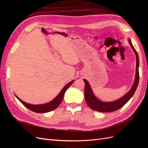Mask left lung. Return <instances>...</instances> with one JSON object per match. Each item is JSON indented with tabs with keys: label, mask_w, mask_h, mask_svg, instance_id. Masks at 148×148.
<instances>
[{
	"label": "left lung",
	"mask_w": 148,
	"mask_h": 148,
	"mask_svg": "<svg viewBox=\"0 0 148 148\" xmlns=\"http://www.w3.org/2000/svg\"><path fill=\"white\" fill-rule=\"evenodd\" d=\"M128 42L130 44V46L133 49V51L135 52L136 55V74H135V79L134 81V83L132 88L127 94L120 97V99L112 101V102H104L99 100V99L95 96L94 95V92L91 88V86L89 85V83L86 79H84L83 81L85 84L84 88V97L85 101H86V104L88 106L94 110L102 112H112L117 110L121 107H122L126 103L131 99L132 97L133 96L135 93L136 89L138 87L139 79H140V76H139V57L138 53L135 49L134 48L132 45V43L130 39H128Z\"/></svg>",
	"instance_id": "obj_1"
}]
</instances>
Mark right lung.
Segmentation results:
<instances>
[{"label": "right lung", "instance_id": "obj_1", "mask_svg": "<svg viewBox=\"0 0 148 148\" xmlns=\"http://www.w3.org/2000/svg\"><path fill=\"white\" fill-rule=\"evenodd\" d=\"M73 82H74V80L70 82L69 83H67L65 86L63 88V89H62L59 95H58L54 98V99L52 100L51 102H49L48 103H46V104H38V105L31 104H29V103H26L22 100H21L20 98L18 97L16 95H15V96L16 97L17 99H18L26 107H27L28 109L34 112H37V113L49 112H51L52 110H53L54 109H56L57 107L61 104L62 101L64 98V96L65 95V91H66V89L70 86V85H71V84L73 83Z\"/></svg>", "mask_w": 148, "mask_h": 148}]
</instances>
